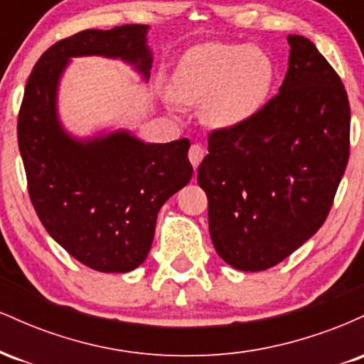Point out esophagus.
Wrapping results in <instances>:
<instances>
[{
	"mask_svg": "<svg viewBox=\"0 0 364 364\" xmlns=\"http://www.w3.org/2000/svg\"><path fill=\"white\" fill-rule=\"evenodd\" d=\"M203 156H205V149H203L202 145H198V144L191 145L190 152H188V159H190L191 166H193L195 169L198 168V164H200V162H202Z\"/></svg>",
	"mask_w": 364,
	"mask_h": 364,
	"instance_id": "obj_1",
	"label": "esophagus"
}]
</instances>
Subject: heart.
Listing matches in <instances>:
<instances>
[{
  "label": "heart",
  "instance_id": "obj_1",
  "mask_svg": "<svg viewBox=\"0 0 364 364\" xmlns=\"http://www.w3.org/2000/svg\"><path fill=\"white\" fill-rule=\"evenodd\" d=\"M275 80L270 56L258 48L207 43L188 51L173 78V94L185 104H203V118L235 128L257 116Z\"/></svg>",
  "mask_w": 364,
  "mask_h": 364
}]
</instances>
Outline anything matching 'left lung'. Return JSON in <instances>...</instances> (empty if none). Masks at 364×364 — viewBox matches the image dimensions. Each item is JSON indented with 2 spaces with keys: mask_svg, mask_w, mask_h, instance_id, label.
I'll return each instance as SVG.
<instances>
[{
  "mask_svg": "<svg viewBox=\"0 0 364 364\" xmlns=\"http://www.w3.org/2000/svg\"><path fill=\"white\" fill-rule=\"evenodd\" d=\"M287 43L279 94L246 123L212 132L198 166L215 252L245 272L277 265L318 231L349 159L339 75L310 39Z\"/></svg>",
  "mask_w": 364,
  "mask_h": 364,
  "instance_id": "8db88e82",
  "label": "left lung"
}]
</instances>
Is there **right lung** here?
Here are the masks:
<instances>
[{
  "mask_svg": "<svg viewBox=\"0 0 364 364\" xmlns=\"http://www.w3.org/2000/svg\"><path fill=\"white\" fill-rule=\"evenodd\" d=\"M149 25L82 31L36 63L18 114V147L28 195L49 236L99 272L144 263L161 207L193 174L190 140L147 144L128 129L77 139L61 124L58 87L72 58L121 60L149 80Z\"/></svg>",
  "mask_w": 364,
  "mask_h": 364,
  "instance_id": "obj_1",
  "label": "right lung"
}]
</instances>
